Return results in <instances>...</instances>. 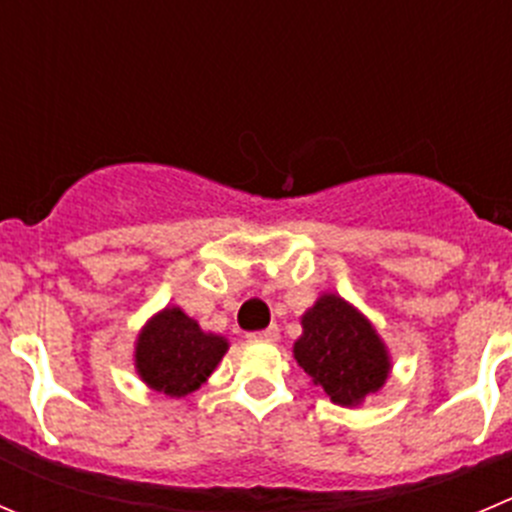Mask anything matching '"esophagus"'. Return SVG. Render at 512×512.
<instances>
[{
	"instance_id": "esophagus-1",
	"label": "esophagus",
	"mask_w": 512,
	"mask_h": 512,
	"mask_svg": "<svg viewBox=\"0 0 512 512\" xmlns=\"http://www.w3.org/2000/svg\"><path fill=\"white\" fill-rule=\"evenodd\" d=\"M248 337L256 339V342H276V339H279V326L271 324L269 329H264V332H253L248 334Z\"/></svg>"
}]
</instances>
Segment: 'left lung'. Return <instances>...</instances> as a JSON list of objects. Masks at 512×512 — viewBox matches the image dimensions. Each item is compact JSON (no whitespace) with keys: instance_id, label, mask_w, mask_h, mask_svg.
<instances>
[{"instance_id":"8db88e82","label":"left lung","mask_w":512,"mask_h":512,"mask_svg":"<svg viewBox=\"0 0 512 512\" xmlns=\"http://www.w3.org/2000/svg\"><path fill=\"white\" fill-rule=\"evenodd\" d=\"M301 326L304 334L294 344L296 362L332 402L359 405L382 387L389 374L387 349L372 324L342 296H321Z\"/></svg>"}]
</instances>
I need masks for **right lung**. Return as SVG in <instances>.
<instances>
[{
    "label": "right lung",
    "mask_w": 512,
    "mask_h": 512,
    "mask_svg": "<svg viewBox=\"0 0 512 512\" xmlns=\"http://www.w3.org/2000/svg\"><path fill=\"white\" fill-rule=\"evenodd\" d=\"M226 349V339L201 332L198 321L173 306L143 329L135 347V367L155 392L183 397L211 377Z\"/></svg>",
    "instance_id": "right-lung-1"
}]
</instances>
